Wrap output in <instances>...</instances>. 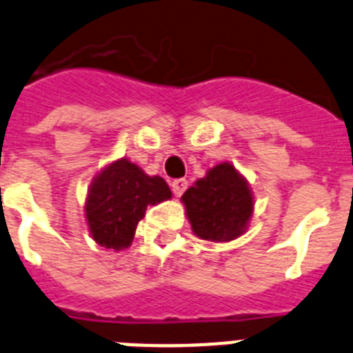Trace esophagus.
Returning a JSON list of instances; mask_svg holds the SVG:
<instances>
[{
	"instance_id": "obj_1",
	"label": "esophagus",
	"mask_w": 353,
	"mask_h": 353,
	"mask_svg": "<svg viewBox=\"0 0 353 353\" xmlns=\"http://www.w3.org/2000/svg\"><path fill=\"white\" fill-rule=\"evenodd\" d=\"M185 189H188V180L185 179H176L171 182V191H173L174 196H182Z\"/></svg>"
}]
</instances>
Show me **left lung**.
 I'll return each mask as SVG.
<instances>
[{"mask_svg":"<svg viewBox=\"0 0 353 353\" xmlns=\"http://www.w3.org/2000/svg\"><path fill=\"white\" fill-rule=\"evenodd\" d=\"M192 232L207 241H232L246 230L254 210L248 183L228 162L209 170L207 176L183 192Z\"/></svg>","mask_w":353,"mask_h":353,"instance_id":"obj_1","label":"left lung"}]
</instances>
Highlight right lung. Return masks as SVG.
Returning a JSON list of instances; mask_svg holds the SVG:
<instances>
[{
  "mask_svg": "<svg viewBox=\"0 0 353 353\" xmlns=\"http://www.w3.org/2000/svg\"><path fill=\"white\" fill-rule=\"evenodd\" d=\"M170 198L164 179L148 176L126 159L112 162L90 183L85 203L90 236L105 248H128L146 207Z\"/></svg>",
  "mask_w": 353,
  "mask_h": 353,
  "instance_id": "1",
  "label": "right lung"
}]
</instances>
